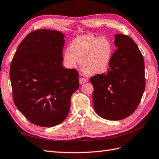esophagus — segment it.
<instances>
[{
	"instance_id": "esophagus-1",
	"label": "esophagus",
	"mask_w": 159,
	"mask_h": 159,
	"mask_svg": "<svg viewBox=\"0 0 159 159\" xmlns=\"http://www.w3.org/2000/svg\"><path fill=\"white\" fill-rule=\"evenodd\" d=\"M87 81H88V80L86 79L83 78V77H80V79H79V82H80V84H83L85 82H87Z\"/></svg>"
}]
</instances>
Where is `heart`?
I'll return each mask as SVG.
<instances>
[{
  "instance_id": "heart-1",
  "label": "heart",
  "mask_w": 159,
  "mask_h": 159,
  "mask_svg": "<svg viewBox=\"0 0 159 159\" xmlns=\"http://www.w3.org/2000/svg\"><path fill=\"white\" fill-rule=\"evenodd\" d=\"M69 50H65L62 59L68 68H75L80 62V69L85 75L93 76L104 72L112 59L113 47L106 37L93 34L79 36L74 39Z\"/></svg>"
}]
</instances>
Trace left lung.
<instances>
[{
    "label": "left lung",
    "mask_w": 159,
    "mask_h": 159,
    "mask_svg": "<svg viewBox=\"0 0 159 159\" xmlns=\"http://www.w3.org/2000/svg\"><path fill=\"white\" fill-rule=\"evenodd\" d=\"M117 48L107 72L91 77L93 105L98 115L107 120L125 119L137 108L145 89L144 61L129 36H114Z\"/></svg>",
    "instance_id": "8db88e82"
}]
</instances>
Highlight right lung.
Returning <instances> with one entry per match:
<instances>
[{
    "instance_id": "1",
    "label": "right lung",
    "mask_w": 159,
    "mask_h": 159,
    "mask_svg": "<svg viewBox=\"0 0 159 159\" xmlns=\"http://www.w3.org/2000/svg\"><path fill=\"white\" fill-rule=\"evenodd\" d=\"M64 34L37 30L18 46L11 63L13 102L31 123L51 127L64 121L72 93L79 87V73L62 66Z\"/></svg>"
}]
</instances>
